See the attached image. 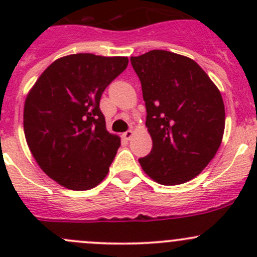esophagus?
<instances>
[{"mask_svg": "<svg viewBox=\"0 0 257 257\" xmlns=\"http://www.w3.org/2000/svg\"><path fill=\"white\" fill-rule=\"evenodd\" d=\"M133 136H134L133 131H128V132H125V133H123V138L125 139V141H131V139L133 138Z\"/></svg>", "mask_w": 257, "mask_h": 257, "instance_id": "esophagus-1", "label": "esophagus"}]
</instances>
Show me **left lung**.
Segmentation results:
<instances>
[{"mask_svg": "<svg viewBox=\"0 0 257 257\" xmlns=\"http://www.w3.org/2000/svg\"><path fill=\"white\" fill-rule=\"evenodd\" d=\"M147 108L149 155L144 173L162 185L198 177L215 157L225 129L221 93L191 58L163 49L131 57Z\"/></svg>", "mask_w": 257, "mask_h": 257, "instance_id": "left-lung-1", "label": "left lung"}]
</instances>
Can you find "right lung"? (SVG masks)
<instances>
[{
	"label": "right lung",
	"instance_id": "right-lung-1",
	"mask_svg": "<svg viewBox=\"0 0 257 257\" xmlns=\"http://www.w3.org/2000/svg\"><path fill=\"white\" fill-rule=\"evenodd\" d=\"M128 62L92 53L61 57L28 92L26 141L38 167L59 185L89 190L107 177L120 138L105 128L99 100Z\"/></svg>",
	"mask_w": 257,
	"mask_h": 257
}]
</instances>
